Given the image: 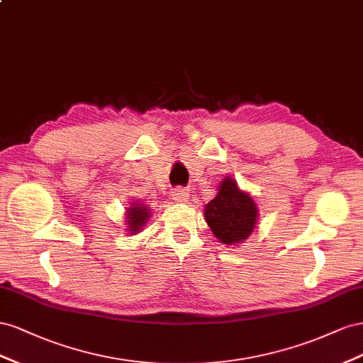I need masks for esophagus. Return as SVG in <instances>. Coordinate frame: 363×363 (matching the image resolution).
I'll return each instance as SVG.
<instances>
[{"label": "esophagus", "mask_w": 363, "mask_h": 363, "mask_svg": "<svg viewBox=\"0 0 363 363\" xmlns=\"http://www.w3.org/2000/svg\"><path fill=\"white\" fill-rule=\"evenodd\" d=\"M172 196H173V201L174 202H187L189 198H190L189 191L185 190V189H176Z\"/></svg>", "instance_id": "obj_1"}]
</instances>
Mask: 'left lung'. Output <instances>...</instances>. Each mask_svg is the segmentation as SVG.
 Listing matches in <instances>:
<instances>
[{
  "instance_id": "1",
  "label": "left lung",
  "mask_w": 363,
  "mask_h": 363,
  "mask_svg": "<svg viewBox=\"0 0 363 363\" xmlns=\"http://www.w3.org/2000/svg\"><path fill=\"white\" fill-rule=\"evenodd\" d=\"M203 214L216 239L230 246L243 243L258 220L257 203L230 176L222 179L217 196L205 205Z\"/></svg>"
}]
</instances>
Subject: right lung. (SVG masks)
Here are the masks:
<instances>
[{
    "label": "right lung",
    "instance_id": "add662e5",
    "mask_svg": "<svg viewBox=\"0 0 363 363\" xmlns=\"http://www.w3.org/2000/svg\"><path fill=\"white\" fill-rule=\"evenodd\" d=\"M150 217V210L146 205L132 202L130 206L126 211V223H128V231L130 234H137L143 230V226L147 223Z\"/></svg>",
    "mask_w": 363,
    "mask_h": 363
}]
</instances>
